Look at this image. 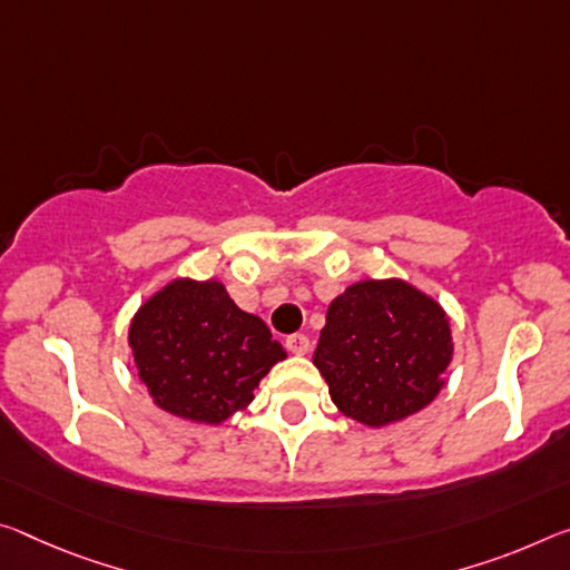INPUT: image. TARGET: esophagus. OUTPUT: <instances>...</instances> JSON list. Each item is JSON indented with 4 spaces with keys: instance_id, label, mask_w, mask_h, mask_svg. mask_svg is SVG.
Masks as SVG:
<instances>
[{
    "instance_id": "obj_1",
    "label": "esophagus",
    "mask_w": 570,
    "mask_h": 570,
    "mask_svg": "<svg viewBox=\"0 0 570 570\" xmlns=\"http://www.w3.org/2000/svg\"><path fill=\"white\" fill-rule=\"evenodd\" d=\"M309 337L306 334H292V337H286V350L292 352V355H306L309 352Z\"/></svg>"
}]
</instances>
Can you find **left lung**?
I'll list each match as a JSON object with an SVG mask.
<instances>
[{
    "mask_svg": "<svg viewBox=\"0 0 570 570\" xmlns=\"http://www.w3.org/2000/svg\"><path fill=\"white\" fill-rule=\"evenodd\" d=\"M451 357L444 306L403 278H363L334 296L314 350L332 403L370 429L426 409Z\"/></svg>",
    "mask_w": 570,
    "mask_h": 570,
    "instance_id": "8db88e82",
    "label": "left lung"
}]
</instances>
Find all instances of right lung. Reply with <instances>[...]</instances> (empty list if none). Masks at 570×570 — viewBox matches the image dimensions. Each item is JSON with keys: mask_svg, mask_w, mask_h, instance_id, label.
<instances>
[{"mask_svg": "<svg viewBox=\"0 0 570 570\" xmlns=\"http://www.w3.org/2000/svg\"><path fill=\"white\" fill-rule=\"evenodd\" d=\"M129 347L157 409L205 426L246 411L261 377L286 360L266 322L243 312L218 278L159 286L131 317Z\"/></svg>", "mask_w": 570, "mask_h": 570, "instance_id": "add662e5", "label": "right lung"}]
</instances>
